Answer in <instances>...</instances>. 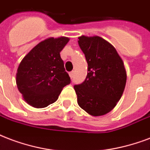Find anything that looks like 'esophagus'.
<instances>
[{
	"instance_id": "34e87169",
	"label": "esophagus",
	"mask_w": 150,
	"mask_h": 150,
	"mask_svg": "<svg viewBox=\"0 0 150 150\" xmlns=\"http://www.w3.org/2000/svg\"><path fill=\"white\" fill-rule=\"evenodd\" d=\"M69 74V76H70V78H73V77H74V71L70 72Z\"/></svg>"
}]
</instances>
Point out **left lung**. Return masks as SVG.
<instances>
[{
	"mask_svg": "<svg viewBox=\"0 0 150 150\" xmlns=\"http://www.w3.org/2000/svg\"><path fill=\"white\" fill-rule=\"evenodd\" d=\"M78 45L88 62L83 83L74 86L77 103L91 116L106 114L120 99L127 74L122 59L111 44L100 37L78 38Z\"/></svg>",
	"mask_w": 150,
	"mask_h": 150,
	"instance_id": "8db88e82",
	"label": "left lung"
}]
</instances>
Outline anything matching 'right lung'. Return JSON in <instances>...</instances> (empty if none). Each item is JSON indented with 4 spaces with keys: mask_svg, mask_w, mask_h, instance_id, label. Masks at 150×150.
<instances>
[{
    "mask_svg": "<svg viewBox=\"0 0 150 150\" xmlns=\"http://www.w3.org/2000/svg\"><path fill=\"white\" fill-rule=\"evenodd\" d=\"M68 38L43 40L25 55L18 66L16 84L23 98L35 108H45L58 99L62 88L70 83L60 52Z\"/></svg>",
    "mask_w": 150,
    "mask_h": 150,
    "instance_id": "obj_1",
    "label": "right lung"
}]
</instances>
